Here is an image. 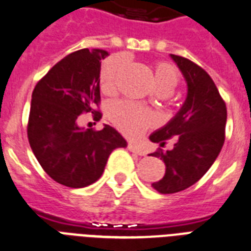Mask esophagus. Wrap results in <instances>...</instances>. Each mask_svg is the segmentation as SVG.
Masks as SVG:
<instances>
[{
    "mask_svg": "<svg viewBox=\"0 0 251 251\" xmlns=\"http://www.w3.org/2000/svg\"><path fill=\"white\" fill-rule=\"evenodd\" d=\"M128 149H129L131 152L136 153V154H139V156H145V154H147L145 149H143V148L140 147V145H137V144H135V143L128 144Z\"/></svg>",
    "mask_w": 251,
    "mask_h": 251,
    "instance_id": "esophagus-1",
    "label": "esophagus"
}]
</instances>
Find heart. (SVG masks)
I'll list each match as a JSON object with an SVG mask.
<instances>
[{"instance_id": "heart-1", "label": "heart", "mask_w": 251, "mask_h": 251, "mask_svg": "<svg viewBox=\"0 0 251 251\" xmlns=\"http://www.w3.org/2000/svg\"><path fill=\"white\" fill-rule=\"evenodd\" d=\"M126 65V57L120 55L112 56L106 60L100 68V89L104 93H112L115 90L116 77ZM154 86L158 94H170L178 85L179 75L173 65L168 63H157L153 67ZM108 118L116 128H119L128 137H139L153 127L157 122L154 112L131 102H116L108 110Z\"/></svg>"}]
</instances>
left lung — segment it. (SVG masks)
<instances>
[{
  "label": "left lung",
  "instance_id": "8db88e82",
  "mask_svg": "<svg viewBox=\"0 0 251 251\" xmlns=\"http://www.w3.org/2000/svg\"><path fill=\"white\" fill-rule=\"evenodd\" d=\"M170 57L186 79L187 95L176 116L149 136L161 147L176 137L173 149L151 154L166 166L165 176L152 183L160 194L183 191L208 172L224 145L226 124V106L208 73L182 56Z\"/></svg>",
  "mask_w": 251,
  "mask_h": 251
}]
</instances>
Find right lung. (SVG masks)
<instances>
[{
  "label": "right lung",
  "mask_w": 251,
  "mask_h": 251,
  "mask_svg": "<svg viewBox=\"0 0 251 251\" xmlns=\"http://www.w3.org/2000/svg\"><path fill=\"white\" fill-rule=\"evenodd\" d=\"M104 50H79L52 67L35 86L31 99L27 136L36 160L57 183L82 188L103 174L108 156L127 141L115 128L79 127L82 112L95 111L100 100V61Z\"/></svg>",
  "instance_id": "add662e5"
}]
</instances>
